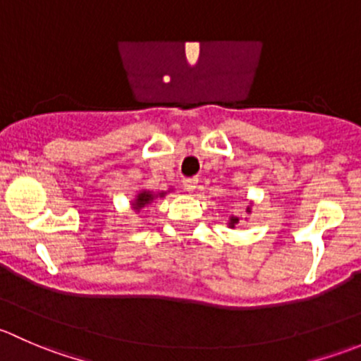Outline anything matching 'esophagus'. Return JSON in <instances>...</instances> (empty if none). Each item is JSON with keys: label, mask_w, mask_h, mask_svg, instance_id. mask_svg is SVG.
Segmentation results:
<instances>
[{"label": "esophagus", "mask_w": 361, "mask_h": 361, "mask_svg": "<svg viewBox=\"0 0 361 361\" xmlns=\"http://www.w3.org/2000/svg\"><path fill=\"white\" fill-rule=\"evenodd\" d=\"M199 178H183V187L187 192H194L197 188Z\"/></svg>", "instance_id": "1"}]
</instances>
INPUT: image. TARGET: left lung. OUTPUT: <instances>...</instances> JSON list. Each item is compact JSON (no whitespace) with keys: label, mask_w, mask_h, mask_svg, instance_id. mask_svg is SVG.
<instances>
[{"label":"left lung","mask_w":361,"mask_h":361,"mask_svg":"<svg viewBox=\"0 0 361 361\" xmlns=\"http://www.w3.org/2000/svg\"><path fill=\"white\" fill-rule=\"evenodd\" d=\"M238 221H239V220H238V218H232V220H231V225H232V227H234V225H235V224H238Z\"/></svg>","instance_id":"8db88e82"}]
</instances>
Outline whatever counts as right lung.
<instances>
[{
  "instance_id": "add662e5",
  "label": "right lung",
  "mask_w": 361,
  "mask_h": 361,
  "mask_svg": "<svg viewBox=\"0 0 361 361\" xmlns=\"http://www.w3.org/2000/svg\"><path fill=\"white\" fill-rule=\"evenodd\" d=\"M164 195V192L162 194H160V197H162ZM150 201H154V194H150V192H141L140 195H137V199H136V204H134V209H140V207H143V206H147L148 202Z\"/></svg>"
}]
</instances>
